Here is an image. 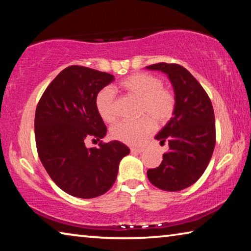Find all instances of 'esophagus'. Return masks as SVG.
Listing matches in <instances>:
<instances>
[{
  "label": "esophagus",
  "instance_id": "1",
  "mask_svg": "<svg viewBox=\"0 0 251 251\" xmlns=\"http://www.w3.org/2000/svg\"><path fill=\"white\" fill-rule=\"evenodd\" d=\"M144 151H145V148L144 147H130L131 152H139V154H141V152H143Z\"/></svg>",
  "mask_w": 251,
  "mask_h": 251
}]
</instances>
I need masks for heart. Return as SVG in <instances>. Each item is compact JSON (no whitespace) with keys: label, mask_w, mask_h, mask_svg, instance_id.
I'll list each match as a JSON object with an SVG mask.
<instances>
[{"label":"heart","mask_w":251,"mask_h":251,"mask_svg":"<svg viewBox=\"0 0 251 251\" xmlns=\"http://www.w3.org/2000/svg\"><path fill=\"white\" fill-rule=\"evenodd\" d=\"M163 79L150 73H135L121 80L118 87L128 95L139 99L138 115L135 121H123L112 127L110 135L116 141L128 145L143 144L157 126H164L172 120L176 109V96L163 86ZM95 108L106 123H114L118 117L115 92L104 87L95 96Z\"/></svg>","instance_id":"1"}]
</instances>
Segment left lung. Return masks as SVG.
Segmentation results:
<instances>
[{
	"label": "left lung",
	"instance_id": "left-lung-1",
	"mask_svg": "<svg viewBox=\"0 0 251 251\" xmlns=\"http://www.w3.org/2000/svg\"><path fill=\"white\" fill-rule=\"evenodd\" d=\"M146 69L168 75L176 96L175 113L155 139L169 150L158 167L148 169L152 185L179 192L195 184L207 168L216 144L215 115L209 96L198 80L178 64L157 63Z\"/></svg>",
	"mask_w": 251,
	"mask_h": 251
}]
</instances>
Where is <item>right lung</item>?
<instances>
[{
  "instance_id": "right-lung-1",
  "label": "right lung",
  "mask_w": 251,
  "mask_h": 251,
  "mask_svg": "<svg viewBox=\"0 0 251 251\" xmlns=\"http://www.w3.org/2000/svg\"><path fill=\"white\" fill-rule=\"evenodd\" d=\"M112 74L73 65L63 70L46 88L35 112L37 154L46 172L71 196L95 198L116 180L124 144L100 142L87 148L85 141H100L107 128L95 108V96L112 83Z\"/></svg>"
}]
</instances>
